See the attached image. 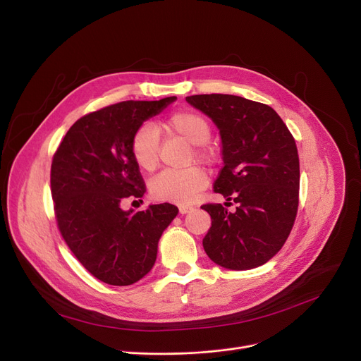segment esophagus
<instances>
[{"mask_svg":"<svg viewBox=\"0 0 361 361\" xmlns=\"http://www.w3.org/2000/svg\"><path fill=\"white\" fill-rule=\"evenodd\" d=\"M178 210H180V214H187L193 210V206H180Z\"/></svg>","mask_w":361,"mask_h":361,"instance_id":"1","label":"esophagus"}]
</instances>
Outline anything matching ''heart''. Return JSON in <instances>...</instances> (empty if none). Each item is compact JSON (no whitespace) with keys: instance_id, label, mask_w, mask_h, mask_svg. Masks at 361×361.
<instances>
[{"instance_id":"heart-1","label":"heart","mask_w":361,"mask_h":361,"mask_svg":"<svg viewBox=\"0 0 361 361\" xmlns=\"http://www.w3.org/2000/svg\"><path fill=\"white\" fill-rule=\"evenodd\" d=\"M165 130L171 136L180 137L188 145H193V155L197 159H209L210 151L204 143L210 137V125L207 120L195 111H178L166 120ZM159 137L152 123H143L133 135L130 152L136 165L145 171H152L158 164ZM206 173L199 166H190L183 171H164L149 184L155 199L185 204L206 187Z\"/></svg>"}]
</instances>
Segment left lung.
<instances>
[{"mask_svg":"<svg viewBox=\"0 0 361 361\" xmlns=\"http://www.w3.org/2000/svg\"><path fill=\"white\" fill-rule=\"evenodd\" d=\"M185 102L219 129L224 168L213 188L226 203H238L235 212L202 206L212 218L203 248L224 269L259 267L281 250L295 224L300 181L295 139L267 104L231 94L190 95Z\"/></svg>","mask_w":361,"mask_h":361,"instance_id":"8db88e82","label":"left lung"}]
</instances>
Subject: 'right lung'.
<instances>
[{"label": "right lung", "mask_w": 361, "mask_h": 361, "mask_svg": "<svg viewBox=\"0 0 361 361\" xmlns=\"http://www.w3.org/2000/svg\"><path fill=\"white\" fill-rule=\"evenodd\" d=\"M177 97L122 102L90 113L71 126L54 155L52 199L59 231L82 266L99 280L129 286L154 267L158 243L178 209L170 203L123 210L145 195L130 142L148 118Z\"/></svg>", "instance_id": "right-lung-1"}]
</instances>
